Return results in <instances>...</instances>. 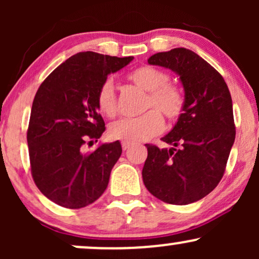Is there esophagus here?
<instances>
[{"mask_svg": "<svg viewBox=\"0 0 259 259\" xmlns=\"http://www.w3.org/2000/svg\"><path fill=\"white\" fill-rule=\"evenodd\" d=\"M132 146V144H127V142H121V148H123V151H126L127 148H130Z\"/></svg>", "mask_w": 259, "mask_h": 259, "instance_id": "obj_1", "label": "esophagus"}]
</instances>
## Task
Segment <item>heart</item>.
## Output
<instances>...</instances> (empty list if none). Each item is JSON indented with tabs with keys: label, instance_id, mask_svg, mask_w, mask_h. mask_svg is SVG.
I'll return each instance as SVG.
<instances>
[{
	"label": "heart",
	"instance_id": "heart-1",
	"mask_svg": "<svg viewBox=\"0 0 259 259\" xmlns=\"http://www.w3.org/2000/svg\"><path fill=\"white\" fill-rule=\"evenodd\" d=\"M127 80L141 90L147 92L144 109H154L138 118H124L112 123L108 135L113 140L136 144L146 141L159 134L163 129L164 115L168 121L174 123L183 115L185 109V96L178 85L169 82V75L164 70L153 65H141L127 74ZM99 111L108 118H113L118 112L117 95L111 80H106L100 86L96 95Z\"/></svg>",
	"mask_w": 259,
	"mask_h": 259
}]
</instances>
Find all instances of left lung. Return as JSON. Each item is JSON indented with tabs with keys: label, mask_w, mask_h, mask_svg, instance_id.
<instances>
[{
	"label": "left lung",
	"mask_w": 259,
	"mask_h": 259,
	"mask_svg": "<svg viewBox=\"0 0 259 259\" xmlns=\"http://www.w3.org/2000/svg\"><path fill=\"white\" fill-rule=\"evenodd\" d=\"M180 76L185 109L162 140L171 148L147 144L142 179L148 191L170 204H189L215 189L235 141L233 101L227 82L208 62L179 47L148 58Z\"/></svg>",
	"instance_id": "left-lung-1"
}]
</instances>
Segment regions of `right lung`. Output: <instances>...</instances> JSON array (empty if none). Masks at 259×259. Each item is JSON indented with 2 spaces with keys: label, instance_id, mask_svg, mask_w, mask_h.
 I'll list each match as a JSON object with an SVG mask.
<instances>
[{
  "label": "right lung",
  "instance_id": "add662e5",
  "mask_svg": "<svg viewBox=\"0 0 259 259\" xmlns=\"http://www.w3.org/2000/svg\"><path fill=\"white\" fill-rule=\"evenodd\" d=\"M134 57L79 52L44 80L35 95L29 120L31 175L37 189L58 206L78 209L105 192L112 168L119 159V141L82 152L106 130L96 95L108 74Z\"/></svg>",
  "mask_w": 259,
  "mask_h": 259
}]
</instances>
